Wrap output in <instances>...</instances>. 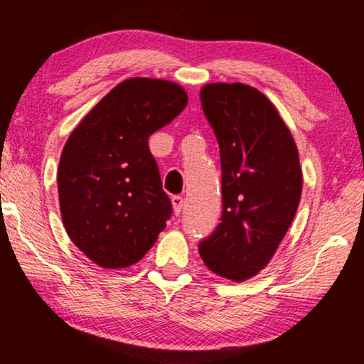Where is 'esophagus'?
Segmentation results:
<instances>
[{
    "label": "esophagus",
    "mask_w": 364,
    "mask_h": 364,
    "mask_svg": "<svg viewBox=\"0 0 364 364\" xmlns=\"http://www.w3.org/2000/svg\"><path fill=\"white\" fill-rule=\"evenodd\" d=\"M171 202H173V208H174V214L179 215L183 210V205H185V200H183L181 195H174L173 198H171Z\"/></svg>",
    "instance_id": "1"
}]
</instances>
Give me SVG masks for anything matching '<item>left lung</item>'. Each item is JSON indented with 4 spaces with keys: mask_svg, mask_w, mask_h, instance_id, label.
Wrapping results in <instances>:
<instances>
[{
    "mask_svg": "<svg viewBox=\"0 0 364 364\" xmlns=\"http://www.w3.org/2000/svg\"><path fill=\"white\" fill-rule=\"evenodd\" d=\"M200 101L219 141L223 215L198 252L212 272L243 282L272 260L298 210V147L274 104L255 87L207 83Z\"/></svg>",
    "mask_w": 364,
    "mask_h": 364,
    "instance_id": "left-lung-1",
    "label": "left lung"
}]
</instances>
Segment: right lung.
Masks as SVG:
<instances>
[{
	"label": "right lung",
	"instance_id": "1",
	"mask_svg": "<svg viewBox=\"0 0 364 364\" xmlns=\"http://www.w3.org/2000/svg\"><path fill=\"white\" fill-rule=\"evenodd\" d=\"M186 102L178 83L128 78L66 140L58 168L61 219L75 246L102 269L141 260L164 231L173 210L149 136Z\"/></svg>",
	"mask_w": 364,
	"mask_h": 364
}]
</instances>
